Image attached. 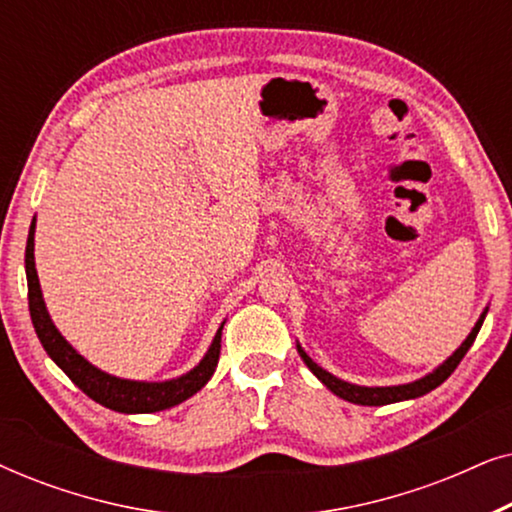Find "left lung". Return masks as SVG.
Listing matches in <instances>:
<instances>
[{"instance_id":"obj_1","label":"left lung","mask_w":512,"mask_h":512,"mask_svg":"<svg viewBox=\"0 0 512 512\" xmlns=\"http://www.w3.org/2000/svg\"><path fill=\"white\" fill-rule=\"evenodd\" d=\"M485 314H487V310L482 312V317L478 319V324H475L471 335H468V338L464 340V345H461L457 352H454L450 359L443 363V366L433 370L431 375L422 377V380L410 382V384H401V387H359V384L342 382L335 375L326 373L324 368H319L317 363H314L310 356L303 352V347H300V345H298V354H300V359L305 361V366L310 368L312 373L317 375L319 380L324 382L326 387L333 391L335 396L345 398V401H349V403H356V405H389V403H398V401H408V398H417V396L429 394L431 389L440 387V384H443L447 377L454 373V368L459 366L461 359H464L466 352H468V349H471V345L475 342V335H478L482 321H485Z\"/></svg>"}]
</instances>
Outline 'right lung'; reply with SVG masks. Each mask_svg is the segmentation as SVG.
<instances>
[{
    "label": "right lung",
    "instance_id": "obj_1",
    "mask_svg": "<svg viewBox=\"0 0 512 512\" xmlns=\"http://www.w3.org/2000/svg\"><path fill=\"white\" fill-rule=\"evenodd\" d=\"M25 272H27V300H30V317L37 331L41 345H44L46 354L65 370V375L79 387L83 394L93 398L95 403L104 405V408L116 410V412H158L167 410L172 405H179L186 398L205 387L209 377L214 375L216 363H219L221 354V331L214 335L212 347L205 354L198 366L191 373L177 377L170 382H132L121 380V377L107 375L102 370L83 359L76 349L58 333V328L53 326L51 317H48L44 298H41L39 289V277L37 268H34V221L30 226V235H27V247H25Z\"/></svg>",
    "mask_w": 512,
    "mask_h": 512
}]
</instances>
